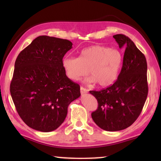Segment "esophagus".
Wrapping results in <instances>:
<instances>
[{
  "mask_svg": "<svg viewBox=\"0 0 161 161\" xmlns=\"http://www.w3.org/2000/svg\"><path fill=\"white\" fill-rule=\"evenodd\" d=\"M80 92H81V94H84L85 93H86L87 90H86V89L85 88H84V87L81 86V87H80Z\"/></svg>",
  "mask_w": 161,
  "mask_h": 161,
  "instance_id": "34e87169",
  "label": "esophagus"
}]
</instances>
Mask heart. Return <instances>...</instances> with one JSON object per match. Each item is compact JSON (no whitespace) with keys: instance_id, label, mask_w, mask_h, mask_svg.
Returning a JSON list of instances; mask_svg holds the SVG:
<instances>
[{"instance_id":"obj_1","label":"heart","mask_w":161,"mask_h":161,"mask_svg":"<svg viewBox=\"0 0 161 161\" xmlns=\"http://www.w3.org/2000/svg\"><path fill=\"white\" fill-rule=\"evenodd\" d=\"M122 63L123 56L119 50L102 45L89 46L81 50L78 58L65 56L62 60V68L70 80H80L89 72L92 77L86 82H97L102 87L114 83Z\"/></svg>"}]
</instances>
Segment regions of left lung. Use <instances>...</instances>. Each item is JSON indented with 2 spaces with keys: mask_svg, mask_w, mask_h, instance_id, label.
Returning <instances> with one entry per match:
<instances>
[{
  "mask_svg": "<svg viewBox=\"0 0 161 161\" xmlns=\"http://www.w3.org/2000/svg\"><path fill=\"white\" fill-rule=\"evenodd\" d=\"M113 37L120 48H125L121 72L113 85L101 91L89 92L98 102L97 109L92 113V119L107 131L123 130L134 123L148 92L144 54L126 35L118 34Z\"/></svg>",
  "mask_w": 161,
  "mask_h": 161,
  "instance_id": "left-lung-1",
  "label": "left lung"
}]
</instances>
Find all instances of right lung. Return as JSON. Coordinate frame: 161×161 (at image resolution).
Returning <instances> with one entry per match:
<instances>
[{
	"mask_svg": "<svg viewBox=\"0 0 161 161\" xmlns=\"http://www.w3.org/2000/svg\"><path fill=\"white\" fill-rule=\"evenodd\" d=\"M72 48L69 40L42 35L18 54L10 86L19 116L42 132L63 123L69 103L80 97V86L68 79L62 66Z\"/></svg>",
	"mask_w": 161,
	"mask_h": 161,
	"instance_id": "obj_1",
	"label": "right lung"
}]
</instances>
